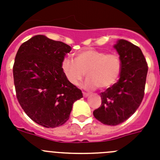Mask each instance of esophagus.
I'll use <instances>...</instances> for the list:
<instances>
[{
    "mask_svg": "<svg viewBox=\"0 0 160 160\" xmlns=\"http://www.w3.org/2000/svg\"><path fill=\"white\" fill-rule=\"evenodd\" d=\"M90 95V94H88V93H86V92H83V96H84L85 98H87L88 96Z\"/></svg>",
    "mask_w": 160,
    "mask_h": 160,
    "instance_id": "obj_1",
    "label": "esophagus"
}]
</instances>
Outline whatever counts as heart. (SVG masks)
<instances>
[{"label": "heart", "instance_id": "1", "mask_svg": "<svg viewBox=\"0 0 160 160\" xmlns=\"http://www.w3.org/2000/svg\"><path fill=\"white\" fill-rule=\"evenodd\" d=\"M73 61L65 58L62 70L68 82L78 86L85 76L88 78L85 87L87 89H107L117 82L122 71V62L115 53H108L94 49H87L74 55Z\"/></svg>", "mask_w": 160, "mask_h": 160}]
</instances>
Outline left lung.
<instances>
[{"instance_id": "1", "label": "left lung", "mask_w": 160, "mask_h": 160, "mask_svg": "<svg viewBox=\"0 0 160 160\" xmlns=\"http://www.w3.org/2000/svg\"><path fill=\"white\" fill-rule=\"evenodd\" d=\"M114 48L122 62L118 82L101 93L102 104L93 114L105 125L122 123L136 111L142 102L148 74V64L141 49L119 39Z\"/></svg>"}]
</instances>
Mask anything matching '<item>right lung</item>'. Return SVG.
<instances>
[{
	"label": "right lung",
	"mask_w": 160,
	"mask_h": 160,
	"mask_svg": "<svg viewBox=\"0 0 160 160\" xmlns=\"http://www.w3.org/2000/svg\"><path fill=\"white\" fill-rule=\"evenodd\" d=\"M71 47L45 35H36L20 46L13 65L17 98L25 114L45 128L62 126L69 119L73 102L82 98L62 70Z\"/></svg>",
	"instance_id": "right-lung-1"
}]
</instances>
